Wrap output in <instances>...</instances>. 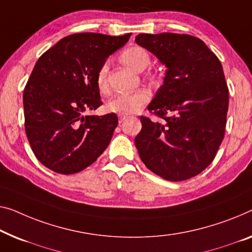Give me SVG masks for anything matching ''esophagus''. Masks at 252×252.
Here are the masks:
<instances>
[{"label":"esophagus","instance_id":"1","mask_svg":"<svg viewBox=\"0 0 252 252\" xmlns=\"http://www.w3.org/2000/svg\"><path fill=\"white\" fill-rule=\"evenodd\" d=\"M127 118V115H123V114H119V122L122 123Z\"/></svg>","mask_w":252,"mask_h":252}]
</instances>
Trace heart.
Listing matches in <instances>:
<instances>
[{
  "instance_id": "heart-1",
  "label": "heart",
  "mask_w": 252,
  "mask_h": 252,
  "mask_svg": "<svg viewBox=\"0 0 252 252\" xmlns=\"http://www.w3.org/2000/svg\"><path fill=\"white\" fill-rule=\"evenodd\" d=\"M122 62L133 71H142L150 64V55L141 46H130L126 48L121 53ZM108 64L107 62L100 65L97 72V87L102 93H107ZM149 100V94L146 90H136L132 93L116 94L115 96L108 100L107 110L118 114H132L141 110Z\"/></svg>"
}]
</instances>
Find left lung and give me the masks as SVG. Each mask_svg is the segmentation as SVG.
<instances>
[{
	"mask_svg": "<svg viewBox=\"0 0 252 252\" xmlns=\"http://www.w3.org/2000/svg\"><path fill=\"white\" fill-rule=\"evenodd\" d=\"M136 42L167 71L148 105L160 121L140 116L134 144L153 173L185 181L213 162L224 139L228 88L222 64L201 39L186 33H139Z\"/></svg>",
	"mask_w": 252,
	"mask_h": 252,
	"instance_id": "1",
	"label": "left lung"
}]
</instances>
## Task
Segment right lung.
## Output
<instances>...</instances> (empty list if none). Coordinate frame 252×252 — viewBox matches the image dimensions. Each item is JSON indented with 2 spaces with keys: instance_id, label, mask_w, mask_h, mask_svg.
I'll use <instances>...</instances> for the list:
<instances>
[{
  "instance_id": "1",
  "label": "right lung",
  "mask_w": 252,
  "mask_h": 252,
  "mask_svg": "<svg viewBox=\"0 0 252 252\" xmlns=\"http://www.w3.org/2000/svg\"><path fill=\"white\" fill-rule=\"evenodd\" d=\"M131 36H66L36 62L24 90L25 129L36 158L60 174L79 173L110 145L114 113L84 115L102 105L97 72Z\"/></svg>"
}]
</instances>
